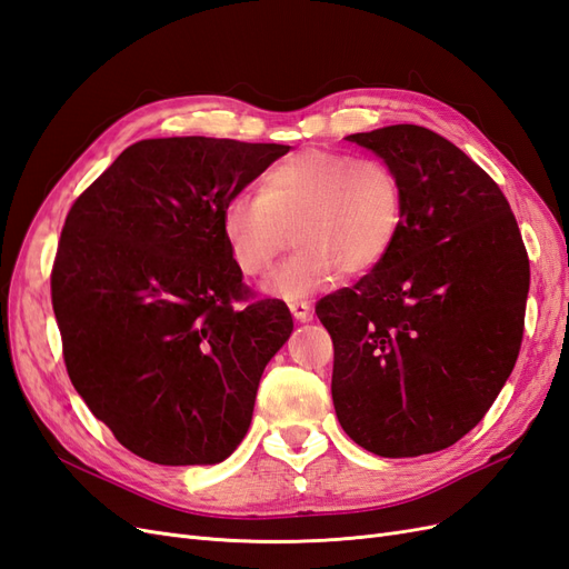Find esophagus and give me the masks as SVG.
Listing matches in <instances>:
<instances>
[{
    "instance_id": "1",
    "label": "esophagus",
    "mask_w": 569,
    "mask_h": 569,
    "mask_svg": "<svg viewBox=\"0 0 569 569\" xmlns=\"http://www.w3.org/2000/svg\"><path fill=\"white\" fill-rule=\"evenodd\" d=\"M289 308H291V313H295V318L299 322L311 320V303H308V301H291Z\"/></svg>"
}]
</instances>
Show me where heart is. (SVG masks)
Instances as JSON below:
<instances>
[{"label": "heart", "instance_id": "heart-1", "mask_svg": "<svg viewBox=\"0 0 569 569\" xmlns=\"http://www.w3.org/2000/svg\"><path fill=\"white\" fill-rule=\"evenodd\" d=\"M403 220V187L396 170L347 151L306 149L272 163L258 194H232L220 232L234 268L263 278L287 251L301 247L268 282L284 299L306 297L341 274L382 261Z\"/></svg>", "mask_w": 569, "mask_h": 569}]
</instances>
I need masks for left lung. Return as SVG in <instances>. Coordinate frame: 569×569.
I'll return each instance as SVG.
<instances>
[{
  "label": "left lung",
  "mask_w": 569,
  "mask_h": 569,
  "mask_svg": "<svg viewBox=\"0 0 569 569\" xmlns=\"http://www.w3.org/2000/svg\"><path fill=\"white\" fill-rule=\"evenodd\" d=\"M347 140L396 170L403 220L380 263L316 306L337 418L377 456L443 451L515 368L529 256L501 187L446 137L403 123Z\"/></svg>",
  "instance_id": "1"
}]
</instances>
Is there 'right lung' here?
I'll return each mask as SVG.
<instances>
[{
	"instance_id": "right-lung-1",
	"label": "right lung",
	"mask_w": 569,
	"mask_h": 569,
	"mask_svg": "<svg viewBox=\"0 0 569 569\" xmlns=\"http://www.w3.org/2000/svg\"><path fill=\"white\" fill-rule=\"evenodd\" d=\"M289 151L216 137L128 147L73 201L51 266L66 370L92 416L159 465H213L244 439L295 322L244 284L222 206Z\"/></svg>"
}]
</instances>
